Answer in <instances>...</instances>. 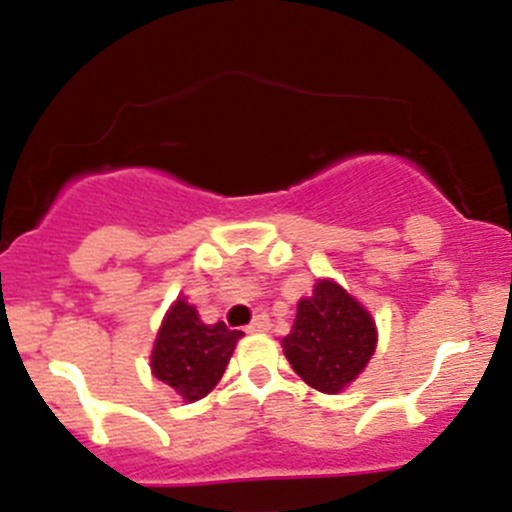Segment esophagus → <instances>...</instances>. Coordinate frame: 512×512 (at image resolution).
Here are the masks:
<instances>
[{
    "instance_id": "34e87169",
    "label": "esophagus",
    "mask_w": 512,
    "mask_h": 512,
    "mask_svg": "<svg viewBox=\"0 0 512 512\" xmlns=\"http://www.w3.org/2000/svg\"><path fill=\"white\" fill-rule=\"evenodd\" d=\"M270 327V317H267V314H257V317L252 319L250 327H247V332H267Z\"/></svg>"
}]
</instances>
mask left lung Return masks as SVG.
<instances>
[{"instance_id": "1", "label": "left lung", "mask_w": 512, "mask_h": 512, "mask_svg": "<svg viewBox=\"0 0 512 512\" xmlns=\"http://www.w3.org/2000/svg\"><path fill=\"white\" fill-rule=\"evenodd\" d=\"M282 349L312 389L337 394L369 364L376 327L369 312L337 282L319 280L312 297L299 299L297 319Z\"/></svg>"}]
</instances>
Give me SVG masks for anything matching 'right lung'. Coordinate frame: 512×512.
Masks as SVG:
<instances>
[{"label":"right lung","mask_w":512,"mask_h":512,"mask_svg":"<svg viewBox=\"0 0 512 512\" xmlns=\"http://www.w3.org/2000/svg\"><path fill=\"white\" fill-rule=\"evenodd\" d=\"M240 337L242 332L227 329L225 322L205 324L198 309L178 299L158 332L151 369L185 401H198L220 381Z\"/></svg>","instance_id":"obj_1"}]
</instances>
